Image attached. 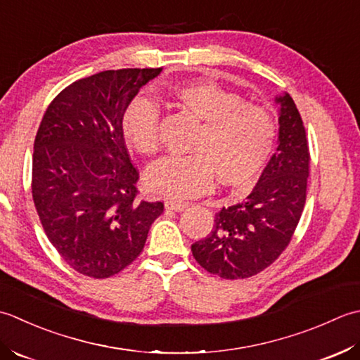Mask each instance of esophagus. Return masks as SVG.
I'll use <instances>...</instances> for the list:
<instances>
[{"label":"esophagus","mask_w":360,"mask_h":360,"mask_svg":"<svg viewBox=\"0 0 360 360\" xmlns=\"http://www.w3.org/2000/svg\"><path fill=\"white\" fill-rule=\"evenodd\" d=\"M188 202H181V200H166L165 202V207L167 210H172V211H183L185 208H188Z\"/></svg>","instance_id":"1"}]
</instances>
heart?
I'll use <instances>...</instances> for the list:
<instances>
[{
  "mask_svg": "<svg viewBox=\"0 0 360 360\" xmlns=\"http://www.w3.org/2000/svg\"><path fill=\"white\" fill-rule=\"evenodd\" d=\"M172 98L200 129L191 143V155H167L146 174L149 188L169 199L208 193L214 175L231 188H247L258 180L274 155L276 122L266 108L244 104L242 98L214 82L179 85ZM122 130L136 152L152 155L160 148V108L149 96L130 102Z\"/></svg>",
  "mask_w": 360,
  "mask_h": 360,
  "instance_id": "1",
  "label": "heart"
}]
</instances>
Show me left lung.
<instances>
[{
	"instance_id": "obj_1",
	"label": "left lung",
	"mask_w": 360,
	"mask_h": 360,
	"mask_svg": "<svg viewBox=\"0 0 360 360\" xmlns=\"http://www.w3.org/2000/svg\"><path fill=\"white\" fill-rule=\"evenodd\" d=\"M280 105L278 148L247 199L216 214L207 238L191 245L195 261L225 280H242L267 269L289 245L302 217L309 177V146L295 102Z\"/></svg>"
}]
</instances>
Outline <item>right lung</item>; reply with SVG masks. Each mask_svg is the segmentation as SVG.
Listing matches in <instances>:
<instances>
[{"mask_svg": "<svg viewBox=\"0 0 360 360\" xmlns=\"http://www.w3.org/2000/svg\"><path fill=\"white\" fill-rule=\"evenodd\" d=\"M163 68L101 71L57 94L37 130L32 199L51 244L85 276L120 274L143 252L163 202L138 197L122 118Z\"/></svg>", "mask_w": 360, "mask_h": 360, "instance_id": "add662e5", "label": "right lung"}]
</instances>
